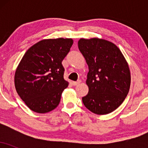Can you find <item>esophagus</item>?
I'll return each mask as SVG.
<instances>
[{
    "label": "esophagus",
    "instance_id": "esophagus-1",
    "mask_svg": "<svg viewBox=\"0 0 148 148\" xmlns=\"http://www.w3.org/2000/svg\"><path fill=\"white\" fill-rule=\"evenodd\" d=\"M80 82H81V81H72V84L73 86H77L78 84H80Z\"/></svg>",
    "mask_w": 148,
    "mask_h": 148
}]
</instances>
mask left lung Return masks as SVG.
I'll use <instances>...</instances> for the list:
<instances>
[{
    "label": "left lung",
    "instance_id": "8db88e82",
    "mask_svg": "<svg viewBox=\"0 0 148 148\" xmlns=\"http://www.w3.org/2000/svg\"><path fill=\"white\" fill-rule=\"evenodd\" d=\"M78 47L89 68V91L82 97L84 106L95 114L111 113L130 90V71L125 57L116 45L102 39L81 38Z\"/></svg>",
    "mask_w": 148,
    "mask_h": 148
}]
</instances>
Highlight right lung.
<instances>
[{"label":"right lung","instance_id":"right-lung-1","mask_svg":"<svg viewBox=\"0 0 148 148\" xmlns=\"http://www.w3.org/2000/svg\"><path fill=\"white\" fill-rule=\"evenodd\" d=\"M72 39L43 40L25 52L14 75L16 90L30 110L39 113L58 106L68 86L62 61L70 51Z\"/></svg>","mask_w":148,"mask_h":148}]
</instances>
